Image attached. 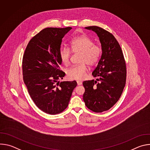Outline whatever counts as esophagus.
<instances>
[{
  "mask_svg": "<svg viewBox=\"0 0 150 150\" xmlns=\"http://www.w3.org/2000/svg\"><path fill=\"white\" fill-rule=\"evenodd\" d=\"M76 82H77L78 85H81L82 83V81H76Z\"/></svg>",
  "mask_w": 150,
  "mask_h": 150,
  "instance_id": "34e87169",
  "label": "esophagus"
}]
</instances>
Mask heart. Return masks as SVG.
Instances as JSON below:
<instances>
[{"mask_svg":"<svg viewBox=\"0 0 150 150\" xmlns=\"http://www.w3.org/2000/svg\"><path fill=\"white\" fill-rule=\"evenodd\" d=\"M73 53H79V65H75L67 70V75L69 79H82L86 76L88 71L87 63L89 65H94L98 62L101 55V47L93 44V41L90 37L82 35L74 38L70 44ZM59 56L61 62L64 65H68L70 62L71 52L65 47L59 50Z\"/></svg>","mask_w":150,"mask_h":150,"instance_id":"heart-1","label":"heart"}]
</instances>
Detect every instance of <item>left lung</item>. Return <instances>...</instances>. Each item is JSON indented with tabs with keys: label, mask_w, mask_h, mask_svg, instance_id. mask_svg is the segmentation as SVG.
Masks as SVG:
<instances>
[{
	"label": "left lung",
	"mask_w": 150,
	"mask_h": 150,
	"mask_svg": "<svg viewBox=\"0 0 150 150\" xmlns=\"http://www.w3.org/2000/svg\"><path fill=\"white\" fill-rule=\"evenodd\" d=\"M85 28L97 34L102 53L92 73L96 79L83 82V100L90 110L100 113L109 110L120 98L126 83V64L121 47L113 34L97 26Z\"/></svg>",
	"instance_id": "1"
}]
</instances>
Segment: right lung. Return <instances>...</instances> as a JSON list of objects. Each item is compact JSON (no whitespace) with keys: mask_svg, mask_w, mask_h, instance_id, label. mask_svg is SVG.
<instances>
[{"mask_svg":"<svg viewBox=\"0 0 150 150\" xmlns=\"http://www.w3.org/2000/svg\"><path fill=\"white\" fill-rule=\"evenodd\" d=\"M71 29H43L31 39L24 54L23 79L29 94L38 108L50 115L67 108L77 85L75 81H59L65 75L59 69V52L62 38Z\"/></svg>","mask_w":150,"mask_h":150,"instance_id":"right-lung-1","label":"right lung"}]
</instances>
